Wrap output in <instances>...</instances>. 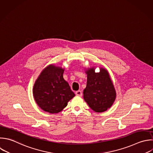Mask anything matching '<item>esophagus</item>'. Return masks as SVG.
I'll use <instances>...</instances> for the list:
<instances>
[{"label":"esophagus","mask_w":153,"mask_h":153,"mask_svg":"<svg viewBox=\"0 0 153 153\" xmlns=\"http://www.w3.org/2000/svg\"><path fill=\"white\" fill-rule=\"evenodd\" d=\"M75 94L76 96H82V91L81 90H78L75 92Z\"/></svg>","instance_id":"34e87169"}]
</instances>
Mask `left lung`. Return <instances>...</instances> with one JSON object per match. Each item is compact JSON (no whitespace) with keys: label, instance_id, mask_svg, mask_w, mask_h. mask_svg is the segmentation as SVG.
<instances>
[{"label":"left lung","instance_id":"obj_1","mask_svg":"<svg viewBox=\"0 0 153 153\" xmlns=\"http://www.w3.org/2000/svg\"><path fill=\"white\" fill-rule=\"evenodd\" d=\"M95 67L87 68V85L83 91L84 100L96 112L107 111L116 99V91L108 71L100 67V72H95Z\"/></svg>","mask_w":153,"mask_h":153}]
</instances>
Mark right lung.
<instances>
[{
  "instance_id": "add662e5",
  "label": "right lung",
  "mask_w": 153,
  "mask_h": 153,
  "mask_svg": "<svg viewBox=\"0 0 153 153\" xmlns=\"http://www.w3.org/2000/svg\"><path fill=\"white\" fill-rule=\"evenodd\" d=\"M65 69L50 64L45 67L36 79L33 95L37 105L45 112L57 114L75 96L63 78Z\"/></svg>"
}]
</instances>
